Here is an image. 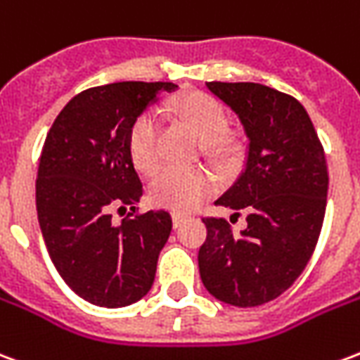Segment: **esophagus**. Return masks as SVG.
I'll return each mask as SVG.
<instances>
[{
	"instance_id": "34e87169",
	"label": "esophagus",
	"mask_w": 360,
	"mask_h": 360,
	"mask_svg": "<svg viewBox=\"0 0 360 360\" xmlns=\"http://www.w3.org/2000/svg\"><path fill=\"white\" fill-rule=\"evenodd\" d=\"M172 219H173V226L179 227L181 224L185 221V216H183V214H177V212H173V214H172Z\"/></svg>"
}]
</instances>
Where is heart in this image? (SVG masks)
<instances>
[{
	"label": "heart",
	"instance_id": "heart-1",
	"mask_svg": "<svg viewBox=\"0 0 360 360\" xmlns=\"http://www.w3.org/2000/svg\"><path fill=\"white\" fill-rule=\"evenodd\" d=\"M172 111L204 142V150L214 158H227L235 152L227 136L229 115L212 96L193 92L173 100ZM160 125L152 113L134 119L127 136V148L136 169L150 172L158 162ZM212 191V177L204 169H181L165 165L150 181V198L173 212H188Z\"/></svg>",
	"mask_w": 360,
	"mask_h": 360
}]
</instances>
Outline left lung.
I'll list each match as a JSON object with an SVG mask.
<instances>
[{"instance_id":"1","label":"left lung","mask_w":360,"mask_h":360,"mask_svg":"<svg viewBox=\"0 0 360 360\" xmlns=\"http://www.w3.org/2000/svg\"><path fill=\"white\" fill-rule=\"evenodd\" d=\"M206 89L235 111L249 139L245 169L216 200L247 212V227L233 233L226 219H202L200 279L218 301L258 307L293 285L314 252L328 196L324 148L293 96L258 82Z\"/></svg>"}]
</instances>
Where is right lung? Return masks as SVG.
Here are the masks:
<instances>
[{"instance_id":"1","label":"right lung","mask_w":360,"mask_h":360,"mask_svg":"<svg viewBox=\"0 0 360 360\" xmlns=\"http://www.w3.org/2000/svg\"><path fill=\"white\" fill-rule=\"evenodd\" d=\"M173 82H113L77 94L44 142L36 210L46 249L59 276L96 307L141 301L156 276L172 216L150 210L121 224L111 210L134 212L142 183L127 148L134 119L173 92Z\"/></svg>"}]
</instances>
